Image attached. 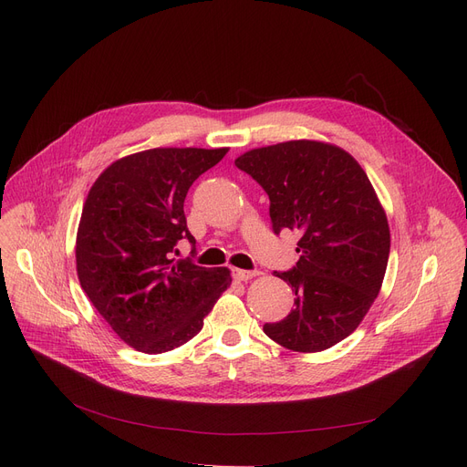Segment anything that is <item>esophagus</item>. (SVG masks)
<instances>
[{
    "label": "esophagus",
    "instance_id": "obj_1",
    "mask_svg": "<svg viewBox=\"0 0 467 467\" xmlns=\"http://www.w3.org/2000/svg\"><path fill=\"white\" fill-rule=\"evenodd\" d=\"M259 273L257 271H242V268H233V276L240 282H248L252 278H255Z\"/></svg>",
    "mask_w": 467,
    "mask_h": 467
}]
</instances>
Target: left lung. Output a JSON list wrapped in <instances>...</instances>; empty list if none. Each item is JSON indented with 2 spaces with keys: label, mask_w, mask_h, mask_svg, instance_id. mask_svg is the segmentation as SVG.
Returning a JSON list of instances; mask_svg holds the SVG:
<instances>
[{
  "label": "left lung",
  "mask_w": 467,
  "mask_h": 467,
  "mask_svg": "<svg viewBox=\"0 0 467 467\" xmlns=\"http://www.w3.org/2000/svg\"><path fill=\"white\" fill-rule=\"evenodd\" d=\"M271 201L273 231H299L297 265L275 273L296 306L263 331L293 352H322L347 338L375 303L389 255V227L358 161L337 145L291 140L240 155Z\"/></svg>",
  "instance_id": "left-lung-1"
}]
</instances>
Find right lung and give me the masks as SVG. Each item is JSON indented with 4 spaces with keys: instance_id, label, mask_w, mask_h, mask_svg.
<instances>
[{
    "instance_id": "1",
    "label": "right lung",
    "mask_w": 467,
    "mask_h": 467,
    "mask_svg": "<svg viewBox=\"0 0 467 467\" xmlns=\"http://www.w3.org/2000/svg\"><path fill=\"white\" fill-rule=\"evenodd\" d=\"M227 151H140L109 164L88 191L76 242L78 276L94 308L138 352L185 345L231 285L227 266L174 259L182 238L194 242L183 212L187 191Z\"/></svg>"
}]
</instances>
